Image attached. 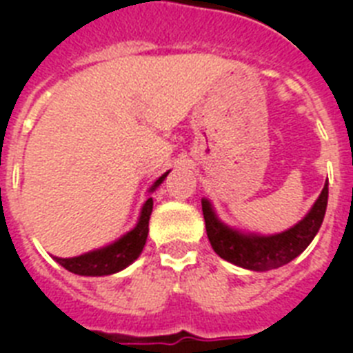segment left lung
Masks as SVG:
<instances>
[{
  "label": "left lung",
  "instance_id": "8db88e82",
  "mask_svg": "<svg viewBox=\"0 0 353 353\" xmlns=\"http://www.w3.org/2000/svg\"><path fill=\"white\" fill-rule=\"evenodd\" d=\"M329 198V183L325 182L322 194L318 196L316 203L304 219L283 233L270 236L242 235L232 228L224 226L215 217L212 205L207 199L201 201L205 217V228L214 251L224 260L244 267L249 270H272L290 263L297 258L318 233L323 223Z\"/></svg>",
  "mask_w": 353,
  "mask_h": 353
}]
</instances>
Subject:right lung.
<instances>
[{
  "mask_svg": "<svg viewBox=\"0 0 353 353\" xmlns=\"http://www.w3.org/2000/svg\"><path fill=\"white\" fill-rule=\"evenodd\" d=\"M170 173V171H168ZM168 173H164L154 187L150 191H154L162 180L166 179ZM154 208V199L148 198L146 203L143 205L141 217H139L138 224L132 232L121 236L114 244L108 245L104 249H97V251L86 252L76 258H56L54 260L65 267L68 272L79 274V276H109V274L120 272L121 269H125L127 265L132 263L136 258L141 254L143 248H145L146 236H148V221L150 214Z\"/></svg>",
  "mask_w": 353,
  "mask_h": 353,
  "instance_id": "obj_1",
  "label": "right lung"
}]
</instances>
